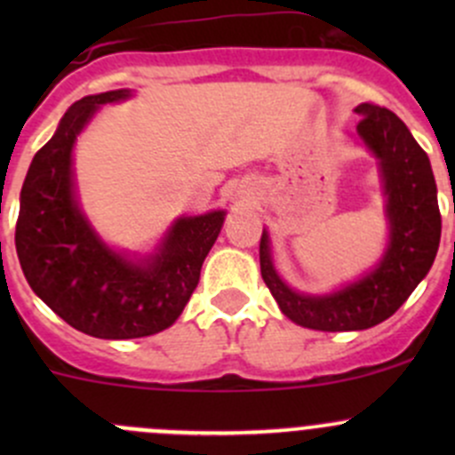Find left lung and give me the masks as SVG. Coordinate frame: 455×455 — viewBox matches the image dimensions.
Returning a JSON list of instances; mask_svg holds the SVG:
<instances>
[{
    "instance_id": "left-lung-1",
    "label": "left lung",
    "mask_w": 455,
    "mask_h": 455,
    "mask_svg": "<svg viewBox=\"0 0 455 455\" xmlns=\"http://www.w3.org/2000/svg\"><path fill=\"white\" fill-rule=\"evenodd\" d=\"M356 134L379 164L385 196L387 246L363 277L328 295H306L288 286L273 264L270 237L264 228L259 266L279 310L321 332L368 330L392 316L429 273L440 244V209L431 163L405 123L389 109L361 103Z\"/></svg>"
}]
</instances>
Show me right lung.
<instances>
[{"instance_id": "add662e5", "label": "right lung", "mask_w": 455, "mask_h": 455, "mask_svg": "<svg viewBox=\"0 0 455 455\" xmlns=\"http://www.w3.org/2000/svg\"><path fill=\"white\" fill-rule=\"evenodd\" d=\"M132 90L76 100L32 158L20 196L15 246L35 295L66 323L96 339H139L169 328L185 310L227 211L173 220L149 255L114 251L100 240L76 198V136L100 105Z\"/></svg>"}]
</instances>
